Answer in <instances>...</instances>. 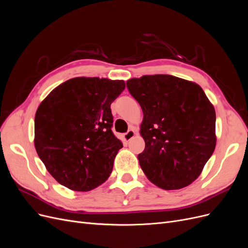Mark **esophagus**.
<instances>
[{
  "label": "esophagus",
  "instance_id": "esophagus-1",
  "mask_svg": "<svg viewBox=\"0 0 248 248\" xmlns=\"http://www.w3.org/2000/svg\"><path fill=\"white\" fill-rule=\"evenodd\" d=\"M134 134H136V131H134L133 129H129L128 131L124 133V136H123V137H124V140H125L126 141L130 140L134 137Z\"/></svg>",
  "mask_w": 248,
  "mask_h": 248
}]
</instances>
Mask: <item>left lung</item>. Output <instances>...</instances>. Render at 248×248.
<instances>
[{
  "label": "left lung",
  "instance_id": "obj_1",
  "mask_svg": "<svg viewBox=\"0 0 248 248\" xmlns=\"http://www.w3.org/2000/svg\"><path fill=\"white\" fill-rule=\"evenodd\" d=\"M126 86L144 114L140 134L146 146L138 158L145 175L166 190L189 185L216 145L215 109L205 92L169 74L131 78Z\"/></svg>",
  "mask_w": 248,
  "mask_h": 248
}]
</instances>
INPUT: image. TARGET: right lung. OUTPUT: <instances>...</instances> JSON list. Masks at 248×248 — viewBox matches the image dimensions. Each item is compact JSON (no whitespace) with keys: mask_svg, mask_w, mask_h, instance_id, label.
I'll return each instance as SVG.
<instances>
[{"mask_svg":"<svg viewBox=\"0 0 248 248\" xmlns=\"http://www.w3.org/2000/svg\"><path fill=\"white\" fill-rule=\"evenodd\" d=\"M124 89V80L74 78L40 103L35 115V148L61 185L89 191L109 177L123 147L111 131L110 104Z\"/></svg>","mask_w":248,"mask_h":248,"instance_id":"obj_1","label":"right lung"}]
</instances>
